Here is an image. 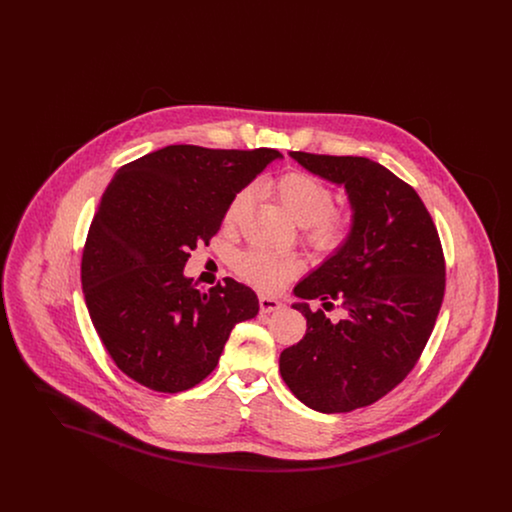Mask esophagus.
Listing matches in <instances>:
<instances>
[{"label": "esophagus", "mask_w": 512, "mask_h": 512, "mask_svg": "<svg viewBox=\"0 0 512 512\" xmlns=\"http://www.w3.org/2000/svg\"><path fill=\"white\" fill-rule=\"evenodd\" d=\"M259 307L263 313H272L282 309V303L276 297H268V295H259Z\"/></svg>", "instance_id": "esophagus-1"}]
</instances>
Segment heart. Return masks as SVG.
Wrapping results in <instances>:
<instances>
[{
	"instance_id": "obj_1",
	"label": "heart",
	"mask_w": 512,
	"mask_h": 512,
	"mask_svg": "<svg viewBox=\"0 0 512 512\" xmlns=\"http://www.w3.org/2000/svg\"><path fill=\"white\" fill-rule=\"evenodd\" d=\"M267 190L278 197L282 207L297 224L307 226V238L318 247L340 245L351 230V211L334 209V190L309 172L292 171L270 180ZM253 192L245 188L232 197L224 211V226L236 228L251 205ZM292 259L267 249L251 247L236 257V272L247 284L263 290H280L295 272Z\"/></svg>"
}]
</instances>
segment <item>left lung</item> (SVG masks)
Listing matches in <instances>:
<instances>
[{
    "instance_id": "left-lung-1",
    "label": "left lung",
    "mask_w": 512,
    "mask_h": 512,
    "mask_svg": "<svg viewBox=\"0 0 512 512\" xmlns=\"http://www.w3.org/2000/svg\"><path fill=\"white\" fill-rule=\"evenodd\" d=\"M307 171L343 184L353 209L345 244L303 278L293 303L307 318L303 340L284 349L280 374L293 395L320 413L372 405L420 359L445 293L438 228L413 188L366 157L292 151ZM309 298L336 302L332 323Z\"/></svg>"
}]
</instances>
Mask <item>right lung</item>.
I'll use <instances>...</instances> for the list:
<instances>
[{
	"label": "right lung",
	"mask_w": 512,
	"mask_h": 512,
	"mask_svg": "<svg viewBox=\"0 0 512 512\" xmlns=\"http://www.w3.org/2000/svg\"><path fill=\"white\" fill-rule=\"evenodd\" d=\"M276 149L167 146L121 167L82 251V290L107 353L149 390L205 380L232 328L259 313L251 288L224 278L197 290L184 267L220 230L232 197L280 159Z\"/></svg>",
	"instance_id": "obj_1"
}]
</instances>
